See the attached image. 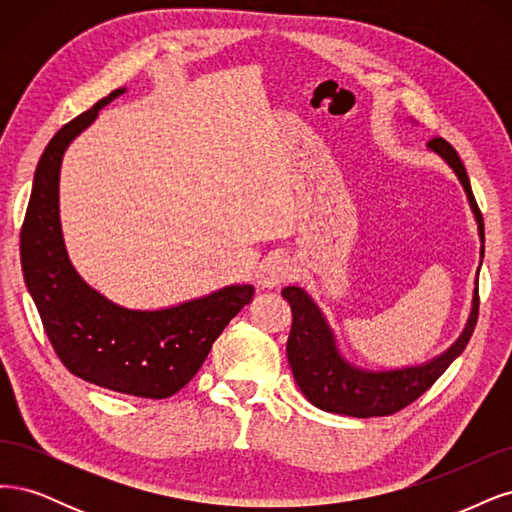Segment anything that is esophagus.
<instances>
[{
	"label": "esophagus",
	"instance_id": "esophagus-1",
	"mask_svg": "<svg viewBox=\"0 0 512 512\" xmlns=\"http://www.w3.org/2000/svg\"><path fill=\"white\" fill-rule=\"evenodd\" d=\"M295 274V266L289 257H274L263 263L259 270V283L263 287H276L280 283H285Z\"/></svg>",
	"mask_w": 512,
	"mask_h": 512
}]
</instances>
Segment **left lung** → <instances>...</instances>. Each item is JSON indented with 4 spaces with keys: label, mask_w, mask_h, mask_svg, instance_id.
Wrapping results in <instances>:
<instances>
[{
    "label": "left lung",
    "mask_w": 512,
    "mask_h": 512,
    "mask_svg": "<svg viewBox=\"0 0 512 512\" xmlns=\"http://www.w3.org/2000/svg\"><path fill=\"white\" fill-rule=\"evenodd\" d=\"M427 146L449 163L459 183L464 185L470 208L478 223V236H481V242H485L483 214L476 206L470 178L457 151L442 138L430 140ZM483 253L485 244L481 246V257ZM283 298L289 302L293 312L287 357L295 383H298L308 402L317 408L359 419L387 417L415 402L419 395H423L438 381L442 372L453 364V359L464 353L478 319V289H474L470 319L464 332L447 351L423 366L372 372L351 366L340 355L332 327L327 325L319 306L312 302L302 287H285Z\"/></svg>",
    "instance_id": "obj_1"
}]
</instances>
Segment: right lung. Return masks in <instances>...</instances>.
<instances>
[{
	"mask_svg": "<svg viewBox=\"0 0 512 512\" xmlns=\"http://www.w3.org/2000/svg\"><path fill=\"white\" fill-rule=\"evenodd\" d=\"M112 91L63 125L38 161L21 227V266L44 332L61 364L82 381L138 398L163 400L202 368L212 342L253 300L251 285H232L163 310H129L91 289L70 263L59 223V170L65 148L87 129Z\"/></svg>",
	"mask_w": 512,
	"mask_h": 512,
	"instance_id": "obj_1",
	"label": "right lung"
}]
</instances>
